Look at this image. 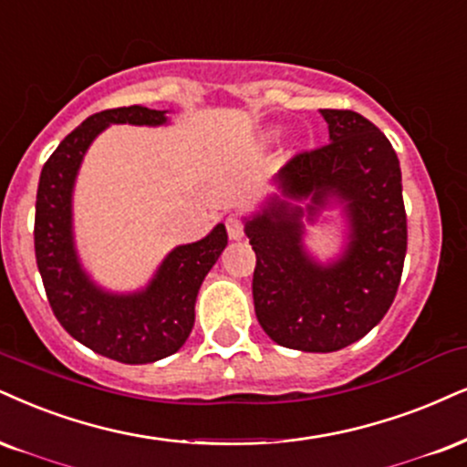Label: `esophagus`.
<instances>
[{
    "label": "esophagus",
    "instance_id": "esophagus-1",
    "mask_svg": "<svg viewBox=\"0 0 467 467\" xmlns=\"http://www.w3.org/2000/svg\"><path fill=\"white\" fill-rule=\"evenodd\" d=\"M224 224H227V234L232 240H240L244 235V224L238 216H229Z\"/></svg>",
    "mask_w": 467,
    "mask_h": 467
}]
</instances>
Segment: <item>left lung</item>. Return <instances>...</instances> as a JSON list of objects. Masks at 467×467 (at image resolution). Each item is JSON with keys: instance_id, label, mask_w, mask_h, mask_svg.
<instances>
[{"instance_id": "obj_1", "label": "left lung", "mask_w": 467, "mask_h": 467, "mask_svg": "<svg viewBox=\"0 0 467 467\" xmlns=\"http://www.w3.org/2000/svg\"><path fill=\"white\" fill-rule=\"evenodd\" d=\"M329 142L301 151L275 175L281 196L244 218L255 251L253 303L262 329L285 348L333 353L372 331L399 290L407 253L400 164L377 125L353 110H320ZM342 204L343 255L322 265L302 244V218Z\"/></svg>"}]
</instances>
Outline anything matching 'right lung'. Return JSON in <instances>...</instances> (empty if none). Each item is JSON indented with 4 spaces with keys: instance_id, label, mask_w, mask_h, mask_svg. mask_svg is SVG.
<instances>
[{
    "instance_id": "obj_1",
    "label": "right lung",
    "mask_w": 467,
    "mask_h": 467,
    "mask_svg": "<svg viewBox=\"0 0 467 467\" xmlns=\"http://www.w3.org/2000/svg\"><path fill=\"white\" fill-rule=\"evenodd\" d=\"M166 110L145 106L97 112L57 145L40 171L34 251L54 316L71 337L120 364H151L177 353L194 327V303L224 246L218 223L205 238L175 246L147 287L108 292L79 264L73 240V186L90 142L112 123L164 125Z\"/></svg>"
}]
</instances>
